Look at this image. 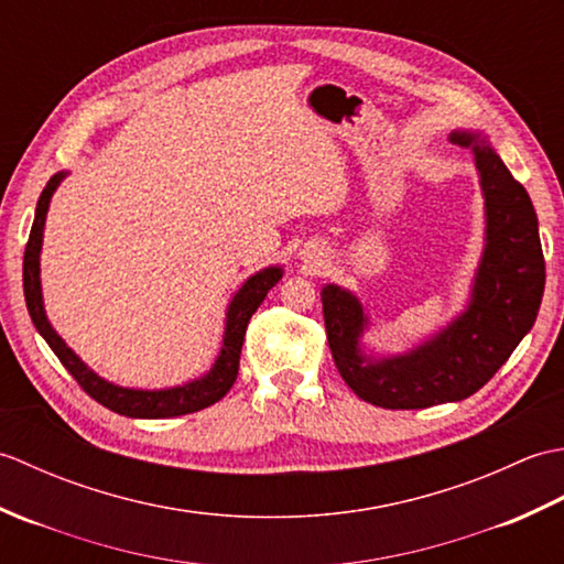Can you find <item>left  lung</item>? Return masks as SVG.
I'll return each mask as SVG.
<instances>
[{
	"label": "left lung",
	"mask_w": 564,
	"mask_h": 564,
	"mask_svg": "<svg viewBox=\"0 0 564 564\" xmlns=\"http://www.w3.org/2000/svg\"><path fill=\"white\" fill-rule=\"evenodd\" d=\"M451 140L475 154L485 196V251L470 303L416 349L373 358L361 351L368 315L339 285L322 289L327 341L339 376L358 398L386 410H424L480 390L531 332L545 289L538 218L525 188L477 133Z\"/></svg>",
	"instance_id": "1"
}]
</instances>
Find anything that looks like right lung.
Segmentation results:
<instances>
[{"instance_id": "1", "label": "right lung", "mask_w": 564, "mask_h": 564, "mask_svg": "<svg viewBox=\"0 0 564 564\" xmlns=\"http://www.w3.org/2000/svg\"><path fill=\"white\" fill-rule=\"evenodd\" d=\"M65 176H67L65 172H57L55 176H51V182L45 184L43 194L39 198V206H35V218L29 235L26 254H23V295H26V307L35 329L41 332V337L55 351L59 364L69 370V376L79 382V388L99 404L109 406V410L116 414L133 416V419H166V416H182V414L198 412L203 406H210L218 400H223L237 378L239 354H242V341H245L249 319L257 313V307L263 303L267 293L281 281L283 269L279 267L263 269L251 275V279H247L242 289L235 293L230 305H227L220 356L215 358V364L206 376L184 382V386L178 388H166V390H135V388L113 386V382L99 378L91 368H87V364H84L82 358L69 349L45 317L43 293H41L43 227H45V215H47V206H51V198Z\"/></svg>"}]
</instances>
